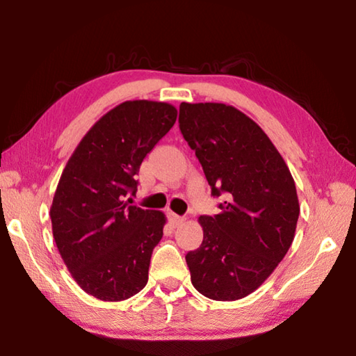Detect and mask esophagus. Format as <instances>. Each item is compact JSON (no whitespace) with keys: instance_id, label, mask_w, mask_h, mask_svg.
<instances>
[{"instance_id":"esophagus-1","label":"esophagus","mask_w":356,"mask_h":356,"mask_svg":"<svg viewBox=\"0 0 356 356\" xmlns=\"http://www.w3.org/2000/svg\"><path fill=\"white\" fill-rule=\"evenodd\" d=\"M170 221L172 222V226H179V225H182V222L185 221V218L184 216H180V215H176V213H170Z\"/></svg>"}]
</instances>
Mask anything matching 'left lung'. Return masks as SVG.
Segmentation results:
<instances>
[{
    "instance_id": "left-lung-1",
    "label": "left lung",
    "mask_w": 356,
    "mask_h": 356,
    "mask_svg": "<svg viewBox=\"0 0 356 356\" xmlns=\"http://www.w3.org/2000/svg\"><path fill=\"white\" fill-rule=\"evenodd\" d=\"M179 127L202 165L215 216H200L204 238L185 256L204 297L234 301L262 286L291 248L300 204L291 171L267 134L225 104H180Z\"/></svg>"
}]
</instances>
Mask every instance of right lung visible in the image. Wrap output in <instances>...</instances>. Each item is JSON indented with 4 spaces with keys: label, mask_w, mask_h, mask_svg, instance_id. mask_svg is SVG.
Here are the masks:
<instances>
[{
    "label": "right lung",
    "mask_w": 356,
    "mask_h": 356,
    "mask_svg": "<svg viewBox=\"0 0 356 356\" xmlns=\"http://www.w3.org/2000/svg\"><path fill=\"white\" fill-rule=\"evenodd\" d=\"M176 119L166 102H122L89 129L64 168L50 209L53 237L72 278L95 298L127 300L147 284L166 216L127 196L136 193L144 156Z\"/></svg>",
    "instance_id": "right-lung-1"
}]
</instances>
